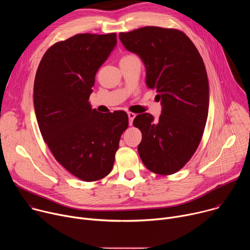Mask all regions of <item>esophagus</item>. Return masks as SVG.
I'll use <instances>...</instances> for the list:
<instances>
[{"instance_id": "obj_1", "label": "esophagus", "mask_w": 250, "mask_h": 250, "mask_svg": "<svg viewBox=\"0 0 250 250\" xmlns=\"http://www.w3.org/2000/svg\"><path fill=\"white\" fill-rule=\"evenodd\" d=\"M127 116H128V119H129V125H132V122H133V120H134V118H135V114L134 113H131V112H128L127 113Z\"/></svg>"}]
</instances>
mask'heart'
<instances>
[{
	"instance_id": "1",
	"label": "heart",
	"mask_w": 250,
	"mask_h": 250,
	"mask_svg": "<svg viewBox=\"0 0 250 250\" xmlns=\"http://www.w3.org/2000/svg\"><path fill=\"white\" fill-rule=\"evenodd\" d=\"M126 56H128V55H126Z\"/></svg>"
}]
</instances>
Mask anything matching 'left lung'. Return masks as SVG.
Segmentation results:
<instances>
[{
  "label": "left lung",
  "instance_id": "8db88e82",
  "mask_svg": "<svg viewBox=\"0 0 250 250\" xmlns=\"http://www.w3.org/2000/svg\"><path fill=\"white\" fill-rule=\"evenodd\" d=\"M125 47L139 55L146 85L156 89L162 112L137 115L133 125L142 134L140 159L151 172L171 175L196 152L208 112V82L204 61L192 41L176 28L145 26L121 32Z\"/></svg>",
  "mask_w": 250,
  "mask_h": 250
}]
</instances>
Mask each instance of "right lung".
<instances>
[{"label": "right lung", "instance_id": "obj_1", "mask_svg": "<svg viewBox=\"0 0 250 250\" xmlns=\"http://www.w3.org/2000/svg\"><path fill=\"white\" fill-rule=\"evenodd\" d=\"M117 33H79L44 53L35 74L33 104L40 130L54 158L85 182L113 169L128 126L124 111L101 114L88 102L95 76L117 44Z\"/></svg>", "mask_w": 250, "mask_h": 250}]
</instances>
